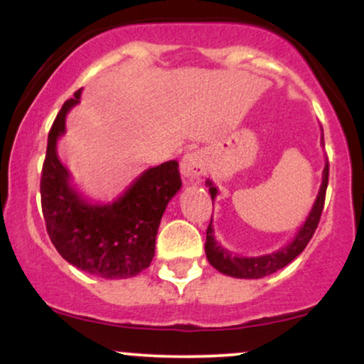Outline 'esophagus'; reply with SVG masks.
Segmentation results:
<instances>
[{
	"label": "esophagus",
	"instance_id": "esophagus-1",
	"mask_svg": "<svg viewBox=\"0 0 364 364\" xmlns=\"http://www.w3.org/2000/svg\"><path fill=\"white\" fill-rule=\"evenodd\" d=\"M207 169V161L205 156H203L200 150H195V152H188L181 161V173L183 176L190 181H198L200 178L205 174Z\"/></svg>",
	"mask_w": 364,
	"mask_h": 364
}]
</instances>
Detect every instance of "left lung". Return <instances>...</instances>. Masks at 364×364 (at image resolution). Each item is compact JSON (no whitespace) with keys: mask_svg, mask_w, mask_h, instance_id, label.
<instances>
[{"mask_svg":"<svg viewBox=\"0 0 364 364\" xmlns=\"http://www.w3.org/2000/svg\"><path fill=\"white\" fill-rule=\"evenodd\" d=\"M208 191H210L212 200L215 198L217 188L212 185L210 181H207ZM328 185V161L325 164L323 169V179H321V186L316 196V202L313 205L310 215H308L306 223L301 225V229L298 231V235L294 236V240L289 245L284 246L279 252H274L270 255H262V257H236L231 255L215 241L214 237V229H212V220L207 228V241H205V253L207 260L210 262V265L214 269L219 270L225 275H231V277L237 279H260L265 275H270L277 270H281L282 267H286L287 263H291L298 257L299 253L306 248V245L310 243V240L315 235L316 228H318L321 210H323L325 203V191H327Z\"/></svg>","mask_w":364,"mask_h":364,"instance_id":"obj_1","label":"left lung"}]
</instances>
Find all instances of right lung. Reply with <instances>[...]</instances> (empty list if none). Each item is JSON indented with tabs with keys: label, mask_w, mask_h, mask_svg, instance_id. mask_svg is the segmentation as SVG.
I'll list each match as a JSON object with an SVG mask.
<instances>
[{
	"label": "right lung",
	"mask_w": 364,
	"mask_h": 364,
	"mask_svg": "<svg viewBox=\"0 0 364 364\" xmlns=\"http://www.w3.org/2000/svg\"><path fill=\"white\" fill-rule=\"evenodd\" d=\"M80 92L63 104L48 136L41 174V203L54 248L77 269L104 279H128L147 269L169 200L181 188L178 161L145 171L116 202L92 205L70 186L68 171L56 154L66 112Z\"/></svg>",
	"instance_id": "right-lung-1"
}]
</instances>
